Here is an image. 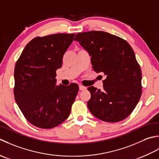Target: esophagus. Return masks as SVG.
<instances>
[{
    "label": "esophagus",
    "mask_w": 159,
    "mask_h": 159,
    "mask_svg": "<svg viewBox=\"0 0 159 159\" xmlns=\"http://www.w3.org/2000/svg\"><path fill=\"white\" fill-rule=\"evenodd\" d=\"M79 89L80 90H84L86 89V87L85 86H83L82 85H79Z\"/></svg>",
    "instance_id": "34e87169"
}]
</instances>
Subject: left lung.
Masks as SVG:
<instances>
[{"mask_svg": "<svg viewBox=\"0 0 159 159\" xmlns=\"http://www.w3.org/2000/svg\"><path fill=\"white\" fill-rule=\"evenodd\" d=\"M77 41L91 57L96 73H103V90L90 86L89 111L98 119L118 122L131 114L141 95V70L130 45L104 31L76 34Z\"/></svg>", "mask_w": 159, "mask_h": 159, "instance_id": "8db88e82", "label": "left lung"}]
</instances>
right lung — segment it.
<instances>
[{
  "label": "right lung",
  "instance_id": "right-lung-1",
  "mask_svg": "<svg viewBox=\"0 0 159 159\" xmlns=\"http://www.w3.org/2000/svg\"><path fill=\"white\" fill-rule=\"evenodd\" d=\"M75 34L36 37L29 43L16 61L14 98L32 125L53 128L69 117L79 90L77 84H56V70Z\"/></svg>",
  "mask_w": 159,
  "mask_h": 159
}]
</instances>
